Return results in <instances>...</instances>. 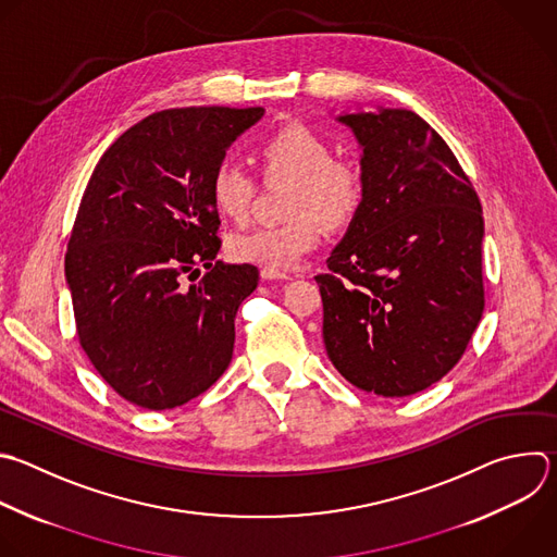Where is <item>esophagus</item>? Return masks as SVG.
I'll return each mask as SVG.
<instances>
[{"label": "esophagus", "mask_w": 557, "mask_h": 557, "mask_svg": "<svg viewBox=\"0 0 557 557\" xmlns=\"http://www.w3.org/2000/svg\"><path fill=\"white\" fill-rule=\"evenodd\" d=\"M260 275H262V280H267V282H269V280H282V282L290 280L288 273H284V271H273V269H262Z\"/></svg>", "instance_id": "1"}]
</instances>
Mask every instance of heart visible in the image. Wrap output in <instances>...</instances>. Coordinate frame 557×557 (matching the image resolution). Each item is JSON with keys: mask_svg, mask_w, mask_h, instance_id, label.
Instances as JSON below:
<instances>
[{"mask_svg": "<svg viewBox=\"0 0 557 557\" xmlns=\"http://www.w3.org/2000/svg\"><path fill=\"white\" fill-rule=\"evenodd\" d=\"M260 157L269 176H290V223L253 227L227 240L234 260L273 271L297 267L323 243V221L338 225L360 206V170L345 159H332L327 139L301 122H288L267 135ZM210 197L216 212L243 221L253 197V178L234 163L223 161L210 181Z\"/></svg>", "mask_w": 557, "mask_h": 557, "instance_id": "1", "label": "heart"}]
</instances>
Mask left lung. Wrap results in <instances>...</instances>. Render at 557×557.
<instances>
[{
	"label": "left lung",
	"instance_id": "8db88e82",
	"mask_svg": "<svg viewBox=\"0 0 557 557\" xmlns=\"http://www.w3.org/2000/svg\"><path fill=\"white\" fill-rule=\"evenodd\" d=\"M360 148L362 199L317 275L323 343L362 392L405 398L444 379L483 314L479 197L409 109L334 115Z\"/></svg>",
	"mask_w": 557,
	"mask_h": 557
}]
</instances>
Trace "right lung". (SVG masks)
<instances>
[{
    "label": "right lung",
    "mask_w": 557,
    "mask_h": 557,
    "mask_svg": "<svg viewBox=\"0 0 557 557\" xmlns=\"http://www.w3.org/2000/svg\"><path fill=\"white\" fill-rule=\"evenodd\" d=\"M262 107L152 113L100 157L65 256L81 345L124 400L165 411L208 392L234 354L253 264L216 260L210 181ZM209 273L188 289L183 274Z\"/></svg>",
    "instance_id": "obj_1"
}]
</instances>
